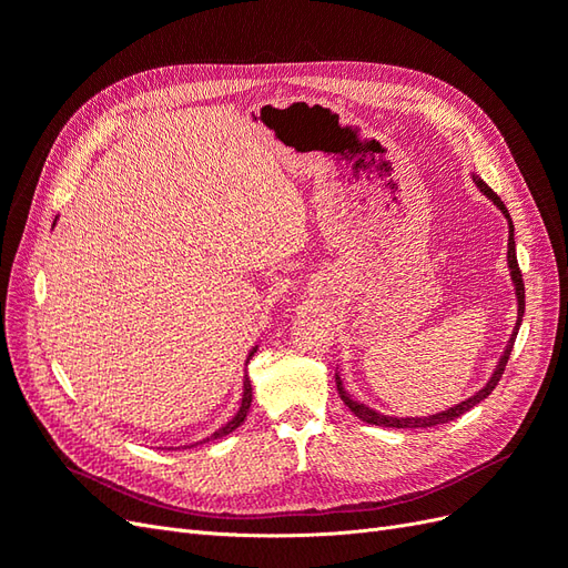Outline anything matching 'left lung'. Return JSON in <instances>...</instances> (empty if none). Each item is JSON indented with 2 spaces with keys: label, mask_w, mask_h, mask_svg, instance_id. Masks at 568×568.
I'll return each mask as SVG.
<instances>
[{
  "label": "left lung",
  "mask_w": 568,
  "mask_h": 568,
  "mask_svg": "<svg viewBox=\"0 0 568 568\" xmlns=\"http://www.w3.org/2000/svg\"><path fill=\"white\" fill-rule=\"evenodd\" d=\"M471 178H474V184L480 189V194L488 196V199L497 205V209L503 211V215L507 217V225H509L507 265H509V277H511V284H514V294H517V326H514V332H511V336H509V341H507V346H505V353L500 355V363L495 365V369H493V374H490V379L486 382V386L480 388V390H476V393L471 395V398L457 403L455 407L436 412V415H428V417H390V415H384V412H376L374 407L355 400L353 395H351L346 388H343V379H341V374L336 372V388H338L341 400L348 405V409L353 412V415H355L357 419H363V422L374 424V426H388V428H428V426H438V424H445V422H453V419L462 417L464 412H469L474 405H478L480 400H486L488 395L493 393V388L497 386V382H500V376H503V372H505V365H507V359H509L511 348H514V341H517L521 320H524V307H526L524 280H521V270H519V263H517V244H514V225H511L509 211L505 209V203L500 201V196H497L484 180H480L478 175H471Z\"/></svg>",
  "instance_id": "left-lung-1"
}]
</instances>
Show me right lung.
<instances>
[{"mask_svg": "<svg viewBox=\"0 0 568 568\" xmlns=\"http://www.w3.org/2000/svg\"><path fill=\"white\" fill-rule=\"evenodd\" d=\"M255 351H257V346H253L251 348V353H248V357H246V365H248V359L255 355ZM251 400H253V388H251V379H248V374L244 376V393H242V405H239V409H236V415L225 424V426H220L217 432H213L209 438H203V440H196V443H192V445H182V448H194V445H201V443H205V440H215V438H222V436H227V434H232L234 428H239L244 424V419H246V415H248V409H251Z\"/></svg>", "mask_w": 568, "mask_h": 568, "instance_id": "1", "label": "right lung"}]
</instances>
